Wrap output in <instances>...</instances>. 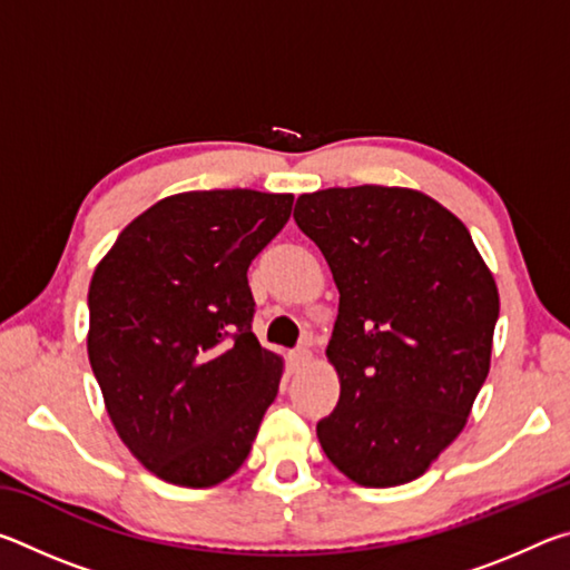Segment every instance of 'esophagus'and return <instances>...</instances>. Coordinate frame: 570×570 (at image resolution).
<instances>
[{"label": "esophagus", "instance_id": "34e87169", "mask_svg": "<svg viewBox=\"0 0 570 570\" xmlns=\"http://www.w3.org/2000/svg\"><path fill=\"white\" fill-rule=\"evenodd\" d=\"M308 360H312V352H308L306 346H296V350L288 352V362H292L294 370H298V366H304Z\"/></svg>", "mask_w": 570, "mask_h": 570}]
</instances>
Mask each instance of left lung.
<instances>
[{"mask_svg": "<svg viewBox=\"0 0 570 570\" xmlns=\"http://www.w3.org/2000/svg\"><path fill=\"white\" fill-rule=\"evenodd\" d=\"M294 220L340 288L326 356L342 392L316 438L360 485L420 478L465 428L488 377L493 274L462 220L410 188L304 193Z\"/></svg>", "mask_w": 570, "mask_h": 570, "instance_id": "obj_1", "label": "left lung"}]
</instances>
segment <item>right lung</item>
Returning <instances> with one entry per match:
<instances>
[{
	"label": "right lung",
	"mask_w": 570,
	"mask_h": 570,
	"mask_svg": "<svg viewBox=\"0 0 570 570\" xmlns=\"http://www.w3.org/2000/svg\"><path fill=\"white\" fill-rule=\"evenodd\" d=\"M288 193L190 190L140 214L95 268L88 354L120 440L173 485L244 465L282 356L250 332L248 266L292 216Z\"/></svg>",
	"instance_id": "obj_1"
}]
</instances>
